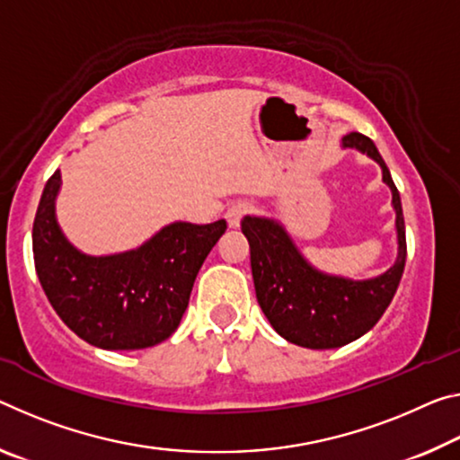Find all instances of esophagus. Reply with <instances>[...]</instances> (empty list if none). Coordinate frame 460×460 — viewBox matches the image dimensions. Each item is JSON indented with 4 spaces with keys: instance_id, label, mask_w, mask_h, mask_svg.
Listing matches in <instances>:
<instances>
[{
    "instance_id": "1",
    "label": "esophagus",
    "mask_w": 460,
    "mask_h": 460,
    "mask_svg": "<svg viewBox=\"0 0 460 460\" xmlns=\"http://www.w3.org/2000/svg\"><path fill=\"white\" fill-rule=\"evenodd\" d=\"M252 210V207L247 202H237V204H233V207L227 210V213H225V218H227V225L231 229H237L239 225H242V218L250 213Z\"/></svg>"
}]
</instances>
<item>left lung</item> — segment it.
I'll list each match as a JSON object with an SVG mask.
<instances>
[{
    "mask_svg": "<svg viewBox=\"0 0 460 460\" xmlns=\"http://www.w3.org/2000/svg\"><path fill=\"white\" fill-rule=\"evenodd\" d=\"M341 147L375 159L391 190L397 258L387 272L364 280L327 274L303 256L279 218L245 215L242 221L261 311L276 333L311 349L346 346L373 330L397 293L407 256L401 196L376 145L360 133H349L341 138Z\"/></svg>",
    "mask_w": 460,
    "mask_h": 460,
    "instance_id": "left-lung-1",
    "label": "left lung"
}]
</instances>
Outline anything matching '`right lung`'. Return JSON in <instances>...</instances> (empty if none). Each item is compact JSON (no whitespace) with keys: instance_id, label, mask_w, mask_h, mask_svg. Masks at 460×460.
Listing matches in <instances>:
<instances>
[{"instance_id":"add662e5","label":"right lung","mask_w":460,"mask_h":460,"mask_svg":"<svg viewBox=\"0 0 460 460\" xmlns=\"http://www.w3.org/2000/svg\"><path fill=\"white\" fill-rule=\"evenodd\" d=\"M61 172L49 178L32 227L34 266L63 323L102 349H141L178 330L196 274L227 229L173 221L133 250L90 256L57 221Z\"/></svg>"}]
</instances>
